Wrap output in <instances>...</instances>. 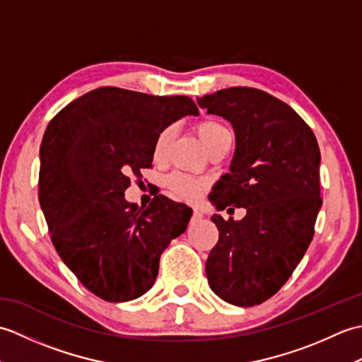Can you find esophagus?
I'll return each mask as SVG.
<instances>
[{
	"mask_svg": "<svg viewBox=\"0 0 362 362\" xmlns=\"http://www.w3.org/2000/svg\"><path fill=\"white\" fill-rule=\"evenodd\" d=\"M202 218H204V214L199 211V210H194L193 211V216H191V222H199Z\"/></svg>",
	"mask_w": 362,
	"mask_h": 362,
	"instance_id": "esophagus-1",
	"label": "esophagus"
}]
</instances>
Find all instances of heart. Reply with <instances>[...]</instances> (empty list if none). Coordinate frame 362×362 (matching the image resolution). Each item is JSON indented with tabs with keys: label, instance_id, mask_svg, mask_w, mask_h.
Returning <instances> with one entry per match:
<instances>
[{
	"label": "heart",
	"instance_id": "heart-1",
	"mask_svg": "<svg viewBox=\"0 0 362 362\" xmlns=\"http://www.w3.org/2000/svg\"><path fill=\"white\" fill-rule=\"evenodd\" d=\"M196 134L199 140L206 148V151H211L216 148L218 144L224 143L227 140L232 141V130L224 122L216 121V119H205L197 122L194 126ZM175 130L174 126H168L160 130L156 136V141H153L152 153L156 160H163L166 152L174 140ZM166 185L171 191V194L180 201H188L194 202L199 197L204 194L206 189V182L202 179H197V177H191L187 174H173L168 177Z\"/></svg>",
	"mask_w": 362,
	"mask_h": 362
}]
</instances>
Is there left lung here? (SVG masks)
I'll use <instances>...</instances> for the list:
<instances>
[{
	"mask_svg": "<svg viewBox=\"0 0 362 362\" xmlns=\"http://www.w3.org/2000/svg\"><path fill=\"white\" fill-rule=\"evenodd\" d=\"M197 104L232 122L236 136L230 173L210 201L247 211L241 221L211 218L219 240L206 279L227 303L255 306L279 292L313 241L322 206L319 144L296 110L263 90L224 88Z\"/></svg>",
	"mask_w": 362,
	"mask_h": 362,
	"instance_id": "1",
	"label": "left lung"
}]
</instances>
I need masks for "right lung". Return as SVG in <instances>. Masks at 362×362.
<instances>
[{
	"instance_id": "obj_1",
	"label": "right lung",
	"mask_w": 362,
	"mask_h": 362,
	"mask_svg": "<svg viewBox=\"0 0 362 362\" xmlns=\"http://www.w3.org/2000/svg\"><path fill=\"white\" fill-rule=\"evenodd\" d=\"M199 115L188 96L101 87L64 107L40 146L38 201L59 257L90 292L129 302L156 283L160 255L187 230L191 209L158 194L129 204L130 177L151 168L163 127Z\"/></svg>"
}]
</instances>
